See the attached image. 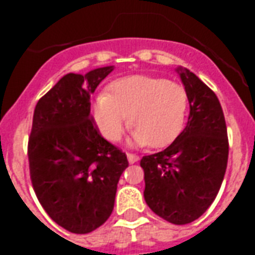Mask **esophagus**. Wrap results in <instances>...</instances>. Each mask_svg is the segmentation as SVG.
I'll return each mask as SVG.
<instances>
[{
  "instance_id": "34e87169",
  "label": "esophagus",
  "mask_w": 255,
  "mask_h": 255,
  "mask_svg": "<svg viewBox=\"0 0 255 255\" xmlns=\"http://www.w3.org/2000/svg\"><path fill=\"white\" fill-rule=\"evenodd\" d=\"M127 158L129 161V164H133V162H138L139 155L133 154V153H127Z\"/></svg>"
}]
</instances>
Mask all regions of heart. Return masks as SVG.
<instances>
[{
	"mask_svg": "<svg viewBox=\"0 0 255 255\" xmlns=\"http://www.w3.org/2000/svg\"><path fill=\"white\" fill-rule=\"evenodd\" d=\"M187 109V91L180 83L165 78L131 75L115 80L106 94L95 100L93 116L108 140H120L129 119V127L135 129L133 143L157 149L179 136Z\"/></svg>",
	"mask_w": 255,
	"mask_h": 255,
	"instance_id": "b5f03b06",
	"label": "heart"
}]
</instances>
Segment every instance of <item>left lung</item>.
<instances>
[{
	"instance_id": "obj_1",
	"label": "left lung",
	"mask_w": 255,
	"mask_h": 255,
	"mask_svg": "<svg viewBox=\"0 0 255 255\" xmlns=\"http://www.w3.org/2000/svg\"><path fill=\"white\" fill-rule=\"evenodd\" d=\"M187 91L186 128L165 150L144 155V201L157 216L183 225L199 219L213 203L228 162L227 126L220 101L187 69H177Z\"/></svg>"
}]
</instances>
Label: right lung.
Returning a JSON list of instances; mask_svg holds the SVG:
<instances>
[{
	"instance_id": "add662e5",
	"label": "right lung",
	"mask_w": 255,
	"mask_h": 255,
	"mask_svg": "<svg viewBox=\"0 0 255 255\" xmlns=\"http://www.w3.org/2000/svg\"><path fill=\"white\" fill-rule=\"evenodd\" d=\"M113 67L68 73L38 101L28 138L32 187L53 221L89 234L109 219L126 153L108 142L90 115V98Z\"/></svg>"
}]
</instances>
